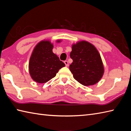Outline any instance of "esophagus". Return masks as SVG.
Wrapping results in <instances>:
<instances>
[{"instance_id": "obj_1", "label": "esophagus", "mask_w": 131, "mask_h": 131, "mask_svg": "<svg viewBox=\"0 0 131 131\" xmlns=\"http://www.w3.org/2000/svg\"><path fill=\"white\" fill-rule=\"evenodd\" d=\"M64 64H65V65H66V67H68V66H69V64H68V61L66 60V61H64Z\"/></svg>"}]
</instances>
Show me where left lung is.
<instances>
[{
	"label": "left lung",
	"instance_id": "obj_1",
	"mask_svg": "<svg viewBox=\"0 0 131 131\" xmlns=\"http://www.w3.org/2000/svg\"><path fill=\"white\" fill-rule=\"evenodd\" d=\"M70 57L73 62L69 66V70L74 79L82 85H94L103 77V61L97 49L92 43L82 40L72 44Z\"/></svg>",
	"mask_w": 131,
	"mask_h": 131
}]
</instances>
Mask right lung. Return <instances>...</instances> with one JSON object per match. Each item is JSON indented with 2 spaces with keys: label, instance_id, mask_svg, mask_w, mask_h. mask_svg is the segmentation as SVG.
<instances>
[{
  "label": "right lung",
  "instance_id": "add662e5",
  "mask_svg": "<svg viewBox=\"0 0 131 131\" xmlns=\"http://www.w3.org/2000/svg\"><path fill=\"white\" fill-rule=\"evenodd\" d=\"M61 42L60 40H57ZM53 44L48 40L40 41L34 48L30 58L28 69L30 76L34 81L43 83L56 76L65 64L53 53Z\"/></svg>",
  "mask_w": 131,
  "mask_h": 131
}]
</instances>
